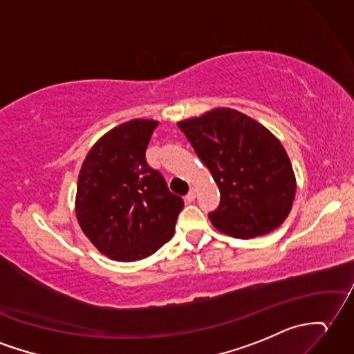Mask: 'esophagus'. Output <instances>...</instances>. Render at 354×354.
I'll use <instances>...</instances> for the list:
<instances>
[{"label":"esophagus","mask_w":354,"mask_h":354,"mask_svg":"<svg viewBox=\"0 0 354 354\" xmlns=\"http://www.w3.org/2000/svg\"><path fill=\"white\" fill-rule=\"evenodd\" d=\"M194 197H196V188H190V192H188L185 196V201L192 202V201H194Z\"/></svg>","instance_id":"34e87169"}]
</instances>
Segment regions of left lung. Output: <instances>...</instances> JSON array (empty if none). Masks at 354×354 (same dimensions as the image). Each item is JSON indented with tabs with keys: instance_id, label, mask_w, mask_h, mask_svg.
Listing matches in <instances>:
<instances>
[{
	"instance_id": "1",
	"label": "left lung",
	"mask_w": 354,
	"mask_h": 354,
	"mask_svg": "<svg viewBox=\"0 0 354 354\" xmlns=\"http://www.w3.org/2000/svg\"><path fill=\"white\" fill-rule=\"evenodd\" d=\"M178 127L220 190L218 208L209 214L217 231L249 240L283 223L297 184L277 137L244 113L223 106Z\"/></svg>"
}]
</instances>
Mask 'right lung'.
Returning a JSON list of instances; mask_svg holds the SVG:
<instances>
[{
    "mask_svg": "<svg viewBox=\"0 0 354 354\" xmlns=\"http://www.w3.org/2000/svg\"><path fill=\"white\" fill-rule=\"evenodd\" d=\"M157 120L133 119L105 133L81 166L75 214L95 248L119 262L151 257L175 234L184 207L145 152Z\"/></svg>",
    "mask_w": 354,
    "mask_h": 354,
    "instance_id": "right-lung-1",
    "label": "right lung"
}]
</instances>
